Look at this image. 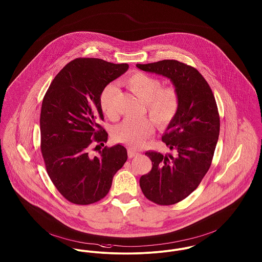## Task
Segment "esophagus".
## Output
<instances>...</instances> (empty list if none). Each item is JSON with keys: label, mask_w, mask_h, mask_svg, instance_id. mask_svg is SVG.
I'll list each match as a JSON object with an SVG mask.
<instances>
[{"label": "esophagus", "mask_w": 262, "mask_h": 262, "mask_svg": "<svg viewBox=\"0 0 262 262\" xmlns=\"http://www.w3.org/2000/svg\"><path fill=\"white\" fill-rule=\"evenodd\" d=\"M139 155V153L138 152H136V151H134V150H128V157L129 158H133L136 157V156H138Z\"/></svg>", "instance_id": "obj_1"}]
</instances>
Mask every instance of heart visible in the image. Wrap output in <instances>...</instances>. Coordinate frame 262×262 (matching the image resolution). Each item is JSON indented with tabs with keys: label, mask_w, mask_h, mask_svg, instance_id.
<instances>
[{
	"label": "heart",
	"mask_w": 262,
	"mask_h": 262,
	"mask_svg": "<svg viewBox=\"0 0 262 262\" xmlns=\"http://www.w3.org/2000/svg\"><path fill=\"white\" fill-rule=\"evenodd\" d=\"M125 84L144 102L145 108L156 125L163 128L176 116L180 99L178 92L172 86L162 88L161 80L143 72L130 75ZM116 88L109 84L100 94V107L107 116L114 115V96ZM153 133V125L147 118H126L116 125L112 132V138L116 142L132 148L140 147L144 141Z\"/></svg>",
	"instance_id": "1"
}]
</instances>
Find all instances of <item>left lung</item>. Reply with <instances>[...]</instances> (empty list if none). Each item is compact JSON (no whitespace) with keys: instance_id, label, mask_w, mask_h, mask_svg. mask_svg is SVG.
Returning a JSON list of instances; mask_svg holds the SVG:
<instances>
[{"instance_id":"8db88e82","label":"left lung","mask_w":262,"mask_h":262,"mask_svg":"<svg viewBox=\"0 0 262 262\" xmlns=\"http://www.w3.org/2000/svg\"><path fill=\"white\" fill-rule=\"evenodd\" d=\"M136 67L169 78L179 95V110L162 136L176 155L146 152L152 170L140 178L148 200L174 205L191 194L209 171L220 135L217 106L206 79L190 66L166 59Z\"/></svg>"}]
</instances>
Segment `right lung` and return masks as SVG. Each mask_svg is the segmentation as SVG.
Here are the masks:
<instances>
[{
    "label": "right lung",
    "instance_id": "add662e5",
    "mask_svg": "<svg viewBox=\"0 0 262 262\" xmlns=\"http://www.w3.org/2000/svg\"><path fill=\"white\" fill-rule=\"evenodd\" d=\"M128 69L127 63L76 58L57 73L43 97L41 154L53 185L72 204L89 205L103 199L127 160L121 144L104 147L94 157L88 152L108 139L98 124L103 120L100 94Z\"/></svg>",
    "mask_w": 262,
    "mask_h": 262
}]
</instances>
